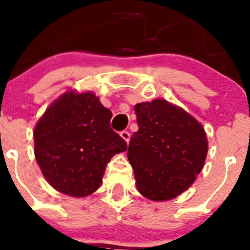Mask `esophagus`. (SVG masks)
<instances>
[{"mask_svg":"<svg viewBox=\"0 0 250 250\" xmlns=\"http://www.w3.org/2000/svg\"><path fill=\"white\" fill-rule=\"evenodd\" d=\"M120 137H122L126 143H128V142H130L131 134H130V132H127V131H122V132H120Z\"/></svg>","mask_w":250,"mask_h":250,"instance_id":"1","label":"esophagus"}]
</instances>
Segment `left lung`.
<instances>
[{
    "label": "left lung",
    "instance_id": "left-lung-1",
    "mask_svg": "<svg viewBox=\"0 0 250 250\" xmlns=\"http://www.w3.org/2000/svg\"><path fill=\"white\" fill-rule=\"evenodd\" d=\"M139 130L131 137L127 158L140 194L171 200L194 183L208 151L200 123L164 99L134 106Z\"/></svg>",
    "mask_w": 250,
    "mask_h": 250
}]
</instances>
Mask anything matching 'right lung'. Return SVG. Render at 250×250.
Masks as SVG:
<instances>
[{
    "label": "right lung",
    "mask_w": 250,
    "mask_h": 250,
    "mask_svg": "<svg viewBox=\"0 0 250 250\" xmlns=\"http://www.w3.org/2000/svg\"><path fill=\"white\" fill-rule=\"evenodd\" d=\"M111 117L92 92L67 91L46 108L34 131L35 157L55 189L81 198L101 187L107 163L127 146Z\"/></svg>",
    "instance_id": "obj_1"
}]
</instances>
